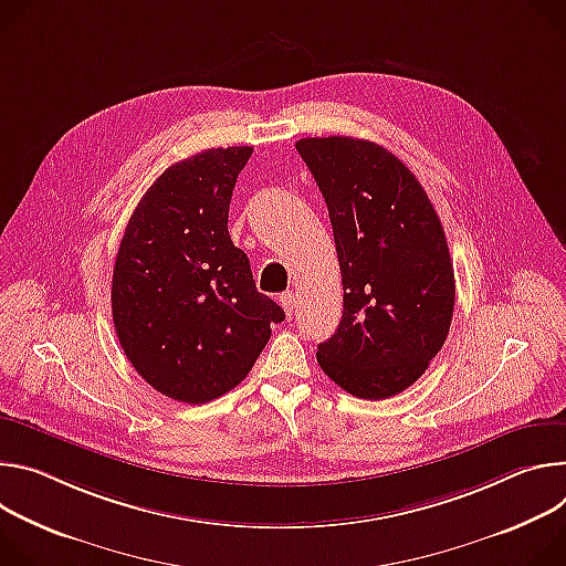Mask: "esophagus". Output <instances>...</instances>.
Here are the masks:
<instances>
[{"label":"esophagus","mask_w":566,"mask_h":566,"mask_svg":"<svg viewBox=\"0 0 566 566\" xmlns=\"http://www.w3.org/2000/svg\"><path fill=\"white\" fill-rule=\"evenodd\" d=\"M294 301H296L294 292H283V294L279 296V303L283 305V310H285V315H287V317H292V312H294Z\"/></svg>","instance_id":"34e87169"}]
</instances>
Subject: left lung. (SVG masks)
I'll return each instance as SVG.
<instances>
[{
  "label": "left lung",
  "mask_w": 566,
  "mask_h": 566,
  "mask_svg": "<svg viewBox=\"0 0 566 566\" xmlns=\"http://www.w3.org/2000/svg\"><path fill=\"white\" fill-rule=\"evenodd\" d=\"M296 150L326 200L344 285L342 322L317 361L361 400L391 398L420 378L450 333L457 285L443 224L387 148L307 137Z\"/></svg>",
  "instance_id": "obj_1"
}]
</instances>
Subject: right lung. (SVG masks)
Masks as SVG:
<instances>
[{
  "instance_id": "add662e5",
  "label": "right lung",
  "mask_w": 566,
  "mask_h": 566,
  "mask_svg": "<svg viewBox=\"0 0 566 566\" xmlns=\"http://www.w3.org/2000/svg\"><path fill=\"white\" fill-rule=\"evenodd\" d=\"M251 146L168 166L139 200L112 274L118 344L166 398L205 405L238 387L285 312L256 290L227 220Z\"/></svg>"
}]
</instances>
